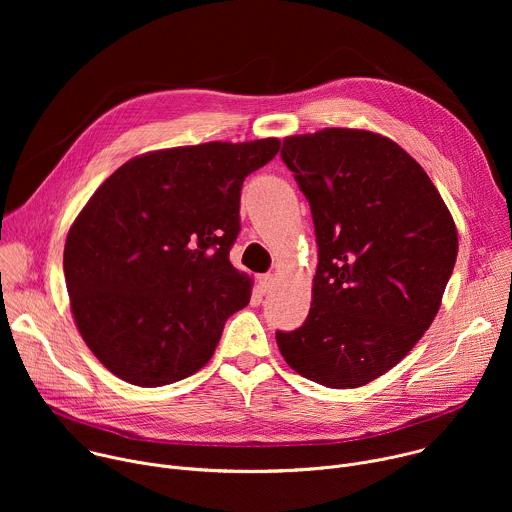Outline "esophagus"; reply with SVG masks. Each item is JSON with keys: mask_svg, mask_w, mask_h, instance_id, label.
I'll list each match as a JSON object with an SVG mask.
<instances>
[{"mask_svg": "<svg viewBox=\"0 0 512 512\" xmlns=\"http://www.w3.org/2000/svg\"><path fill=\"white\" fill-rule=\"evenodd\" d=\"M271 285H273V275L271 273L259 275V291H261V294H267V291L271 289Z\"/></svg>", "mask_w": 512, "mask_h": 512, "instance_id": "esophagus-1", "label": "esophagus"}]
</instances>
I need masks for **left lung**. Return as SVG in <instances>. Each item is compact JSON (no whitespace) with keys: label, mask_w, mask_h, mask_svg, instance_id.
Masks as SVG:
<instances>
[{"label":"left lung","mask_w":512,"mask_h":512,"mask_svg":"<svg viewBox=\"0 0 512 512\" xmlns=\"http://www.w3.org/2000/svg\"><path fill=\"white\" fill-rule=\"evenodd\" d=\"M281 160L312 208V308L275 332L291 369L354 389L385 375L433 322L458 257L452 214L399 145L360 129L283 141Z\"/></svg>","instance_id":"obj_1"}]
</instances>
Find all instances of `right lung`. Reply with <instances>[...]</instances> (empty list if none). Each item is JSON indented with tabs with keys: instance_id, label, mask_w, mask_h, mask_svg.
I'll list each match as a JSON object with an SVG mask.
<instances>
[{
	"instance_id": "obj_1",
	"label": "right lung",
	"mask_w": 512,
	"mask_h": 512,
	"mask_svg": "<svg viewBox=\"0 0 512 512\" xmlns=\"http://www.w3.org/2000/svg\"><path fill=\"white\" fill-rule=\"evenodd\" d=\"M279 139L210 141L129 160L91 196L64 245L79 332L119 379L162 387L210 360L251 300L229 253L245 178Z\"/></svg>"
}]
</instances>
